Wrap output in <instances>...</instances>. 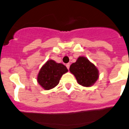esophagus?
I'll list each match as a JSON object with an SVG mask.
<instances>
[{
	"label": "esophagus",
	"instance_id": "obj_1",
	"mask_svg": "<svg viewBox=\"0 0 129 129\" xmlns=\"http://www.w3.org/2000/svg\"><path fill=\"white\" fill-rule=\"evenodd\" d=\"M66 67H67V69H69V68H70V63H67V64H66Z\"/></svg>",
	"mask_w": 129,
	"mask_h": 129
}]
</instances>
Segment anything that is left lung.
<instances>
[{"label": "left lung", "instance_id": "8db88e82", "mask_svg": "<svg viewBox=\"0 0 129 129\" xmlns=\"http://www.w3.org/2000/svg\"><path fill=\"white\" fill-rule=\"evenodd\" d=\"M70 71L74 74L80 85L90 86L98 78L99 72L93 63L85 57H79L75 63L70 67Z\"/></svg>", "mask_w": 129, "mask_h": 129}]
</instances>
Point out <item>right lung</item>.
<instances>
[{"mask_svg": "<svg viewBox=\"0 0 129 129\" xmlns=\"http://www.w3.org/2000/svg\"><path fill=\"white\" fill-rule=\"evenodd\" d=\"M67 67L62 63L52 60H47L38 75V82L44 89L49 90L59 84L63 74L67 72Z\"/></svg>", "mask_w": 129, "mask_h": 129, "instance_id": "right-lung-1", "label": "right lung"}]
</instances>
